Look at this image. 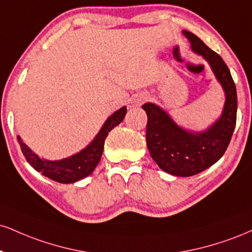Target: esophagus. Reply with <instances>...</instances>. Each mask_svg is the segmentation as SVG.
<instances>
[{"label":"esophagus","mask_w":252,"mask_h":252,"mask_svg":"<svg viewBox=\"0 0 252 252\" xmlns=\"http://www.w3.org/2000/svg\"><path fill=\"white\" fill-rule=\"evenodd\" d=\"M147 98H148V97H147V96H142V97H141V98L136 99V104H137V105H141V104H142V103H143L144 101H147Z\"/></svg>","instance_id":"esophagus-1"}]
</instances>
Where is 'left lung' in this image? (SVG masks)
I'll return each instance as SVG.
<instances>
[{
    "label": "left lung",
    "mask_w": 252,
    "mask_h": 252,
    "mask_svg": "<svg viewBox=\"0 0 252 252\" xmlns=\"http://www.w3.org/2000/svg\"><path fill=\"white\" fill-rule=\"evenodd\" d=\"M183 34L191 42L192 50L210 63L222 84L226 96L222 116L207 131L192 134L176 126L168 114L153 103H145L142 108L148 115L145 138L153 159L168 174L189 177L215 164L225 153L236 126L237 93L222 57L192 32L184 30Z\"/></svg>",
    "instance_id": "8db88e82"
}]
</instances>
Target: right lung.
Here are the masks:
<instances>
[{"mask_svg": "<svg viewBox=\"0 0 252 252\" xmlns=\"http://www.w3.org/2000/svg\"><path fill=\"white\" fill-rule=\"evenodd\" d=\"M126 114V107L121 108L120 110L114 113L102 126L98 135L86 149L82 150L76 155L62 160L41 159L21 141L20 137H17V139H19L21 150H22L24 157L36 171L42 172V175H44L45 177L59 182V183H74L81 178L89 176L95 170L96 165L101 160L105 138L115 126L122 122Z\"/></svg>", "mask_w": 252, "mask_h": 252, "instance_id": "right-lung-1", "label": "right lung"}]
</instances>
